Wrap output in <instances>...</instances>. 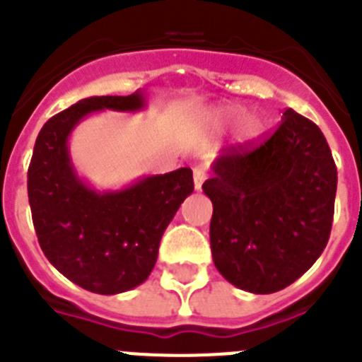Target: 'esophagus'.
I'll return each instance as SVG.
<instances>
[{
    "mask_svg": "<svg viewBox=\"0 0 362 362\" xmlns=\"http://www.w3.org/2000/svg\"><path fill=\"white\" fill-rule=\"evenodd\" d=\"M204 179H206V174H204L203 168H199V166L194 168V188H196V190H201Z\"/></svg>",
    "mask_w": 362,
    "mask_h": 362,
    "instance_id": "obj_1",
    "label": "esophagus"
}]
</instances>
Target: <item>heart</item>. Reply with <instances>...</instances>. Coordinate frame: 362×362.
<instances>
[{"instance_id": "1", "label": "heart", "mask_w": 362, "mask_h": 362, "mask_svg": "<svg viewBox=\"0 0 362 362\" xmlns=\"http://www.w3.org/2000/svg\"><path fill=\"white\" fill-rule=\"evenodd\" d=\"M243 112V107L238 103H226L219 105L212 110L210 114V121L216 129H223L226 124L232 123L235 117ZM263 132V119L255 112H246L239 117L238 129H235V136H238L239 141H252L255 137H259V134Z\"/></svg>"}]
</instances>
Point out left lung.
<instances>
[{
	"instance_id": "obj_1",
	"label": "left lung",
	"mask_w": 362,
	"mask_h": 362,
	"mask_svg": "<svg viewBox=\"0 0 362 362\" xmlns=\"http://www.w3.org/2000/svg\"><path fill=\"white\" fill-rule=\"evenodd\" d=\"M203 183L214 204V264L233 286L274 293L299 279L330 238L337 168L315 123L292 108L255 148L226 150Z\"/></svg>"
}]
</instances>
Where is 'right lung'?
<instances>
[{
    "mask_svg": "<svg viewBox=\"0 0 362 362\" xmlns=\"http://www.w3.org/2000/svg\"><path fill=\"white\" fill-rule=\"evenodd\" d=\"M145 107L146 90L81 99L43 124L28 166V203L41 250L66 279L101 296L129 292L148 279L163 233L194 192V179L185 166L117 190H95L76 170L69 139L95 112Z\"/></svg>",
    "mask_w": 362,
    "mask_h": 362,
    "instance_id": "right-lung-1",
    "label": "right lung"
}]
</instances>
